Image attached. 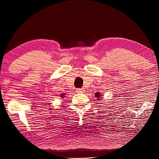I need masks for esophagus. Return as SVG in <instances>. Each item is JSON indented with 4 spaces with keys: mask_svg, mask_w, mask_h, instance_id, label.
Here are the masks:
<instances>
[{
    "mask_svg": "<svg viewBox=\"0 0 159 159\" xmlns=\"http://www.w3.org/2000/svg\"><path fill=\"white\" fill-rule=\"evenodd\" d=\"M75 91L77 93H84V89H80V88H78V89H76V90H75Z\"/></svg>",
    "mask_w": 159,
    "mask_h": 159,
    "instance_id": "1",
    "label": "esophagus"
}]
</instances>
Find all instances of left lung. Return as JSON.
Wrapping results in <instances>:
<instances>
[{"label":"left lung","instance_id":"1","mask_svg":"<svg viewBox=\"0 0 159 159\" xmlns=\"http://www.w3.org/2000/svg\"><path fill=\"white\" fill-rule=\"evenodd\" d=\"M95 95V97L98 98H102V97H101V95H101V93L99 92V91H98V92H96ZM98 99L100 100V99Z\"/></svg>","mask_w":159,"mask_h":159}]
</instances>
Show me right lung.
Returning a JSON list of instances; mask_svg holds the SVG:
<instances>
[{
  "mask_svg": "<svg viewBox=\"0 0 159 159\" xmlns=\"http://www.w3.org/2000/svg\"><path fill=\"white\" fill-rule=\"evenodd\" d=\"M60 97H61V98H64V94H61V95H60Z\"/></svg>",
  "mask_w": 159,
  "mask_h": 159,
  "instance_id": "right-lung-1",
  "label": "right lung"
}]
</instances>
